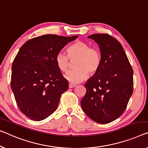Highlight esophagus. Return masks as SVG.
<instances>
[{
	"label": "esophagus",
	"instance_id": "34e87169",
	"mask_svg": "<svg viewBox=\"0 0 148 148\" xmlns=\"http://www.w3.org/2000/svg\"><path fill=\"white\" fill-rule=\"evenodd\" d=\"M76 84H69V88H74L75 86H76Z\"/></svg>",
	"mask_w": 148,
	"mask_h": 148
}]
</instances>
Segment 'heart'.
Returning <instances> with one entry per match:
<instances>
[{
  "label": "heart",
  "instance_id": "1",
  "mask_svg": "<svg viewBox=\"0 0 148 148\" xmlns=\"http://www.w3.org/2000/svg\"><path fill=\"white\" fill-rule=\"evenodd\" d=\"M68 55L59 52L55 58L57 67L60 71H68L70 59L74 62L75 69L70 70L65 75V78L73 84L80 83L88 78L89 73L94 74L98 72L102 63V56L98 49L89 48L87 44L76 41L68 46Z\"/></svg>",
  "mask_w": 148,
  "mask_h": 148
}]
</instances>
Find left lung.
Returning a JSON list of instances; mask_svg holds the SVG:
<instances>
[{"instance_id":"left-lung-1","label":"left lung","mask_w":148,"mask_h":148,"mask_svg":"<svg viewBox=\"0 0 148 148\" xmlns=\"http://www.w3.org/2000/svg\"><path fill=\"white\" fill-rule=\"evenodd\" d=\"M98 44L102 63L98 72L87 80L86 93L81 100L84 113L94 122L108 123L125 111L133 93V74L122 46L106 34L88 36Z\"/></svg>"}]
</instances>
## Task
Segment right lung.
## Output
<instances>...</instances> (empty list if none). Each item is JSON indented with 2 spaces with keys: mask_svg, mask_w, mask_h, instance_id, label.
I'll return each instance as SVG.
<instances>
[{
  "mask_svg": "<svg viewBox=\"0 0 148 148\" xmlns=\"http://www.w3.org/2000/svg\"><path fill=\"white\" fill-rule=\"evenodd\" d=\"M78 37L45 34L26 42L19 50L12 66L11 89L19 110L30 120H45L58 108L68 82L55 58Z\"/></svg>",
  "mask_w": 148,
  "mask_h": 148,
  "instance_id": "1",
  "label": "right lung"
}]
</instances>
